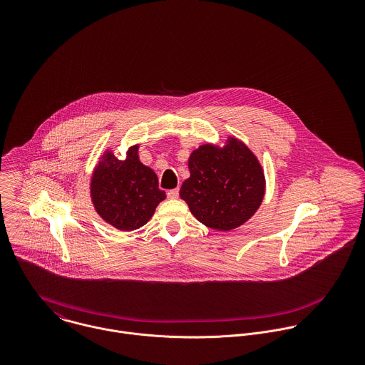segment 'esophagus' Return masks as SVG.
<instances>
[{"instance_id":"esophagus-1","label":"esophagus","mask_w":365,"mask_h":365,"mask_svg":"<svg viewBox=\"0 0 365 365\" xmlns=\"http://www.w3.org/2000/svg\"><path fill=\"white\" fill-rule=\"evenodd\" d=\"M178 195H180V190H178V188L170 190V191L167 192V197H168L170 200H177V198H178Z\"/></svg>"}]
</instances>
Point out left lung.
<instances>
[{"label":"left lung","mask_w":365,"mask_h":365,"mask_svg":"<svg viewBox=\"0 0 365 365\" xmlns=\"http://www.w3.org/2000/svg\"><path fill=\"white\" fill-rule=\"evenodd\" d=\"M190 178L180 197L205 226L232 230L249 220L262 202L265 180L257 157L235 138L223 148L202 145L188 160Z\"/></svg>","instance_id":"8db88e82"}]
</instances>
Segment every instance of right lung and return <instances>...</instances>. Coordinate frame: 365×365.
I'll list each match as a JSON object with an SVG mask.
<instances>
[{"mask_svg": "<svg viewBox=\"0 0 365 365\" xmlns=\"http://www.w3.org/2000/svg\"><path fill=\"white\" fill-rule=\"evenodd\" d=\"M139 146H132L125 160L104 153L91 178V200L98 215L113 227L130 232L142 227L165 198L156 173L140 163Z\"/></svg>", "mask_w": 365, "mask_h": 365, "instance_id": "obj_1", "label": "right lung"}]
</instances>
